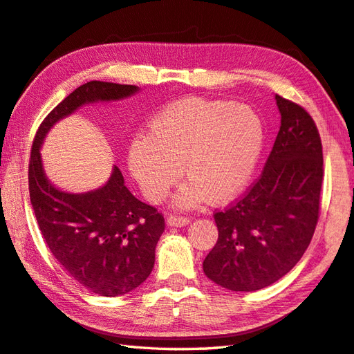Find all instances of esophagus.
I'll return each mask as SVG.
<instances>
[{
    "mask_svg": "<svg viewBox=\"0 0 354 354\" xmlns=\"http://www.w3.org/2000/svg\"><path fill=\"white\" fill-rule=\"evenodd\" d=\"M190 223V219L187 216H183V214H170L167 218V224L170 227H184Z\"/></svg>",
    "mask_w": 354,
    "mask_h": 354,
    "instance_id": "1",
    "label": "esophagus"
}]
</instances>
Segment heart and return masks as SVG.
<instances>
[{
	"instance_id": "obj_1",
	"label": "heart",
	"mask_w": 354,
	"mask_h": 354,
	"mask_svg": "<svg viewBox=\"0 0 354 354\" xmlns=\"http://www.w3.org/2000/svg\"><path fill=\"white\" fill-rule=\"evenodd\" d=\"M264 147V124L252 107L228 101L185 98L161 110L145 136L129 147V169L145 198L159 203L178 181L189 179L176 204L207 198L223 204L245 189Z\"/></svg>"
}]
</instances>
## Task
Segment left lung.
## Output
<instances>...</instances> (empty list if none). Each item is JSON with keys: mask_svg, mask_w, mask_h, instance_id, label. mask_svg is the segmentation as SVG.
I'll use <instances>...</instances> for the list:
<instances>
[{"mask_svg": "<svg viewBox=\"0 0 354 354\" xmlns=\"http://www.w3.org/2000/svg\"><path fill=\"white\" fill-rule=\"evenodd\" d=\"M281 127L261 176L213 214L219 236L204 259L207 278L232 292L281 279L306 253L319 219L322 144L313 118L276 95Z\"/></svg>", "mask_w": 354, "mask_h": 354, "instance_id": "8db88e82", "label": "left lung"}]
</instances>
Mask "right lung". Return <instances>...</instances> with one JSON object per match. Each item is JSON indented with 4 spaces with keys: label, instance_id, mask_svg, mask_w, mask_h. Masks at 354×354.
Here are the masks:
<instances>
[{
    "label": "right lung",
    "instance_id": "1",
    "mask_svg": "<svg viewBox=\"0 0 354 354\" xmlns=\"http://www.w3.org/2000/svg\"><path fill=\"white\" fill-rule=\"evenodd\" d=\"M136 92L130 84L86 82L44 118L30 151V203L48 250L76 282L107 297L126 295L149 278L165 227L162 213L131 195L116 165L96 190L75 195L57 189L43 170L39 149L53 124L76 109Z\"/></svg>",
    "mask_w": 354,
    "mask_h": 354
}]
</instances>
